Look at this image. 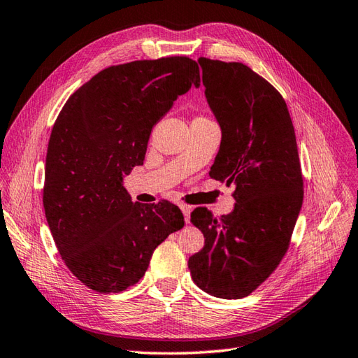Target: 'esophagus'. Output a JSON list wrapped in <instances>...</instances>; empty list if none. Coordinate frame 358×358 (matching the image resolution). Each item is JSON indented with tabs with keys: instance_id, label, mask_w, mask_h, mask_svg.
Segmentation results:
<instances>
[{
	"instance_id": "34e87169",
	"label": "esophagus",
	"mask_w": 358,
	"mask_h": 358,
	"mask_svg": "<svg viewBox=\"0 0 358 358\" xmlns=\"http://www.w3.org/2000/svg\"><path fill=\"white\" fill-rule=\"evenodd\" d=\"M179 208H180L182 214H184L185 223H189V214H191V208H189L188 205H184V203H180V205H179Z\"/></svg>"
}]
</instances>
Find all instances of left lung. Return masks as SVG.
I'll return each mask as SVG.
<instances>
[{
  "instance_id": "left-lung-1",
  "label": "left lung",
  "mask_w": 358,
  "mask_h": 358,
  "mask_svg": "<svg viewBox=\"0 0 358 358\" xmlns=\"http://www.w3.org/2000/svg\"><path fill=\"white\" fill-rule=\"evenodd\" d=\"M205 97L222 129L209 171L234 184L232 213L191 214L205 246L189 257L194 284L222 299H240L264 282L289 249L303 199L294 127L281 94L238 62L200 57Z\"/></svg>"
}]
</instances>
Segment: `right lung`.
Instances as JSON below:
<instances>
[{"instance_id": "obj_1", "label": "right lung", "mask_w": 358, "mask_h": 358, "mask_svg": "<svg viewBox=\"0 0 358 358\" xmlns=\"http://www.w3.org/2000/svg\"><path fill=\"white\" fill-rule=\"evenodd\" d=\"M193 85L200 86L193 59L136 60L95 74L59 113L48 141L43 209L66 267L94 292L136 284L153 250L184 228L176 205L134 203L123 179L143 164L153 126Z\"/></svg>"}]
</instances>
